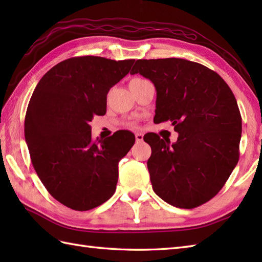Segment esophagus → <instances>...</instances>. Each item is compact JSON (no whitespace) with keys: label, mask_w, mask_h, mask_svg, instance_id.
<instances>
[{"label":"esophagus","mask_w":262,"mask_h":262,"mask_svg":"<svg viewBox=\"0 0 262 262\" xmlns=\"http://www.w3.org/2000/svg\"><path fill=\"white\" fill-rule=\"evenodd\" d=\"M143 134H142V133H136V134H135V138H136V142L137 143H140V142H142L143 141Z\"/></svg>","instance_id":"1"}]
</instances>
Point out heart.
Instances as JSON below:
<instances>
[{"mask_svg": "<svg viewBox=\"0 0 262 262\" xmlns=\"http://www.w3.org/2000/svg\"><path fill=\"white\" fill-rule=\"evenodd\" d=\"M134 80H138V79H134Z\"/></svg>", "mask_w": 262, "mask_h": 262, "instance_id": "obj_1", "label": "heart"}]
</instances>
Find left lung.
<instances>
[{"instance_id": "1", "label": "left lung", "mask_w": 262, "mask_h": 262, "mask_svg": "<svg viewBox=\"0 0 262 262\" xmlns=\"http://www.w3.org/2000/svg\"><path fill=\"white\" fill-rule=\"evenodd\" d=\"M136 73L157 90L154 122L171 121L179 133L173 144L153 133L144 137L152 148L154 192L179 208L207 203L238 161L242 119L234 94L216 72L182 58L137 59L130 71Z\"/></svg>"}]
</instances>
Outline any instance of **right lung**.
Segmentation results:
<instances>
[{"mask_svg":"<svg viewBox=\"0 0 262 262\" xmlns=\"http://www.w3.org/2000/svg\"><path fill=\"white\" fill-rule=\"evenodd\" d=\"M134 62L72 57L49 70L32 93L25 119L31 162L48 192L66 207L90 210L115 193L118 163L135 136L119 130L93 141L90 121L105 114L110 88Z\"/></svg>","mask_w":262,"mask_h":262,"instance_id":"obj_1","label":"right lung"}]
</instances>
